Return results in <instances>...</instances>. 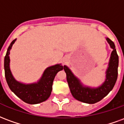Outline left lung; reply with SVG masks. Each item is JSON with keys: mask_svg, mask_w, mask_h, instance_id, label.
I'll return each mask as SVG.
<instances>
[{"mask_svg": "<svg viewBox=\"0 0 124 124\" xmlns=\"http://www.w3.org/2000/svg\"><path fill=\"white\" fill-rule=\"evenodd\" d=\"M106 40L112 49L108 67L106 71V79L104 83L97 88H91L83 86L79 79L73 75V73L66 65L63 69L67 75V81L72 95L78 101L87 104H94L104 98L112 90L118 78V55L116 52L114 43L107 38Z\"/></svg>", "mask_w": 124, "mask_h": 124, "instance_id": "left-lung-1", "label": "left lung"}]
</instances>
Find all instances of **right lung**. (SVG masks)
I'll list each match as a JSON object with an SVG mask.
<instances>
[{"mask_svg":"<svg viewBox=\"0 0 124 124\" xmlns=\"http://www.w3.org/2000/svg\"><path fill=\"white\" fill-rule=\"evenodd\" d=\"M16 39L12 41L7 49L4 57V73L6 82L9 88L18 98L25 102L30 104H36L46 101L50 96L52 91V85L56 74L63 69L61 64L49 67L43 72L39 81L36 83L23 84L15 80L10 69V50Z\"/></svg>","mask_w":124,"mask_h":124,"instance_id":"obj_1","label":"right lung"}]
</instances>
